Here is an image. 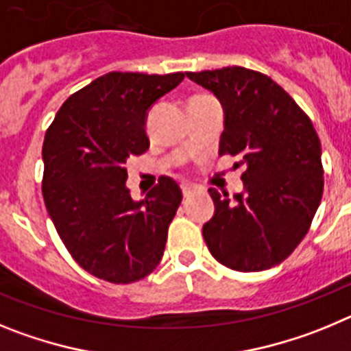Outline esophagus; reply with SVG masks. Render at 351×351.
Segmentation results:
<instances>
[{
    "mask_svg": "<svg viewBox=\"0 0 351 351\" xmlns=\"http://www.w3.org/2000/svg\"><path fill=\"white\" fill-rule=\"evenodd\" d=\"M181 190H182V195H184V197H191V195L195 193V190H197V188H195L193 184H188V182H182V184H181Z\"/></svg>",
    "mask_w": 351,
    "mask_h": 351,
    "instance_id": "obj_1",
    "label": "esophagus"
}]
</instances>
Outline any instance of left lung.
Instances as JSON below:
<instances>
[{"mask_svg":"<svg viewBox=\"0 0 351 351\" xmlns=\"http://www.w3.org/2000/svg\"><path fill=\"white\" fill-rule=\"evenodd\" d=\"M225 108L219 156L237 158L246 193L209 188L214 216L202 234L210 255L237 272L271 269L308 234L324 193L322 144L311 119L271 77L243 66L188 71Z\"/></svg>","mask_w":351,"mask_h":351,"instance_id":"left-lung-1","label":"left lung"}]
</instances>
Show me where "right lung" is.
I'll return each instance as SVG.
<instances>
[{"instance_id":"obj_1","label":"right lung","mask_w":351,"mask_h":351,"mask_svg":"<svg viewBox=\"0 0 351 351\" xmlns=\"http://www.w3.org/2000/svg\"><path fill=\"white\" fill-rule=\"evenodd\" d=\"M184 79L108 71L68 98L45 132L42 195L71 258L89 274L135 283L156 269L182 191L161 176L135 202L126 165L149 149L147 108Z\"/></svg>"}]
</instances>
